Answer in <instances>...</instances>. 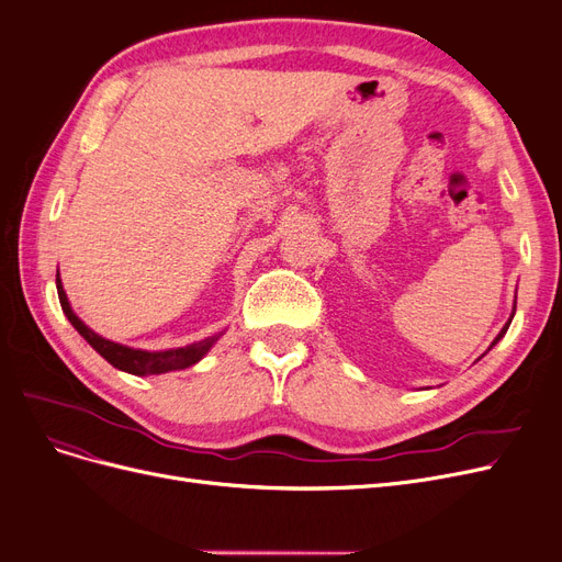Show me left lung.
<instances>
[{
	"label": "left lung",
	"mask_w": 562,
	"mask_h": 562,
	"mask_svg": "<svg viewBox=\"0 0 562 562\" xmlns=\"http://www.w3.org/2000/svg\"><path fill=\"white\" fill-rule=\"evenodd\" d=\"M512 318H514V316H512ZM508 326H512V321H508V323H506V326H504V328H502V333H499V335H497V337H495V342H492V345H497V342H499V339H502V337H504V333H506V330H508Z\"/></svg>",
	"instance_id": "8db88e82"
}]
</instances>
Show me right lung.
Instances as JSON below:
<instances>
[{"label":"right lung","mask_w":562,"mask_h":562,"mask_svg":"<svg viewBox=\"0 0 562 562\" xmlns=\"http://www.w3.org/2000/svg\"><path fill=\"white\" fill-rule=\"evenodd\" d=\"M56 285H58V300H60V307L65 312V316L70 318L72 326L77 328V333L87 339V342L103 356L108 363H112L114 368L131 372V375H161V372L168 370H182V368H190L196 361H201L206 351L213 347L215 339L220 335L206 337L201 339V342H194L190 347H180V349H168V351H143V349H131L124 345H116L110 342V339L95 335L89 326H83V321H79L75 316V312L70 310V302H67V295L63 291V283L56 274Z\"/></svg>","instance_id":"add662e5"}]
</instances>
